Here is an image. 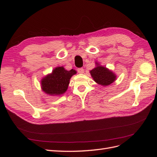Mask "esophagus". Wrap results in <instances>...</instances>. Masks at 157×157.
Instances as JSON below:
<instances>
[{
  "label": "esophagus",
  "instance_id": "1",
  "mask_svg": "<svg viewBox=\"0 0 157 157\" xmlns=\"http://www.w3.org/2000/svg\"><path fill=\"white\" fill-rule=\"evenodd\" d=\"M77 71H78V73L82 74V73H84V69L83 68H78L77 69Z\"/></svg>",
  "mask_w": 157,
  "mask_h": 157
}]
</instances>
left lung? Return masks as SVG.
I'll return each instance as SVG.
<instances>
[{"label": "left lung", "mask_w": 157, "mask_h": 157, "mask_svg": "<svg viewBox=\"0 0 157 157\" xmlns=\"http://www.w3.org/2000/svg\"><path fill=\"white\" fill-rule=\"evenodd\" d=\"M96 65V67L90 71L95 82L103 86H107L115 81L117 75L111 70L101 65L97 61Z\"/></svg>", "instance_id": "left-lung-1"}]
</instances>
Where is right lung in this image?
<instances>
[{"mask_svg": "<svg viewBox=\"0 0 157 157\" xmlns=\"http://www.w3.org/2000/svg\"><path fill=\"white\" fill-rule=\"evenodd\" d=\"M77 74L75 69L66 70L63 67H57L52 73L46 75L40 80L42 92L50 96H61L67 90L70 79Z\"/></svg>", "mask_w": 157, "mask_h": 157, "instance_id": "right-lung-1", "label": "right lung"}]
</instances>
